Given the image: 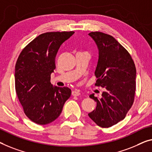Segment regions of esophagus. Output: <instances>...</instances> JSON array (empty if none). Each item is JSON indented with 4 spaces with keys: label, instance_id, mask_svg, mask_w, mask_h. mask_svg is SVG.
Listing matches in <instances>:
<instances>
[{
    "label": "esophagus",
    "instance_id": "34e87169",
    "mask_svg": "<svg viewBox=\"0 0 152 152\" xmlns=\"http://www.w3.org/2000/svg\"><path fill=\"white\" fill-rule=\"evenodd\" d=\"M72 94L73 96H79L80 95V93L79 91L76 90V91H73L72 93Z\"/></svg>",
    "mask_w": 152,
    "mask_h": 152
}]
</instances>
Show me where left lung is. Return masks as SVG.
I'll return each instance as SVG.
<instances>
[{
    "mask_svg": "<svg viewBox=\"0 0 152 152\" xmlns=\"http://www.w3.org/2000/svg\"><path fill=\"white\" fill-rule=\"evenodd\" d=\"M89 35L99 50L95 85L106 91L101 98L90 95L97 106L88 115L98 126L109 128L125 118L134 103L136 67L128 51L113 36L99 31Z\"/></svg>",
    "mask_w": 152,
    "mask_h": 152,
    "instance_id": "left-lung-1",
    "label": "left lung"
}]
</instances>
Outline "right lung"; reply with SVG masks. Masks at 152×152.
Here are the masks:
<instances>
[{
	"label": "right lung",
	"instance_id": "add662e5",
	"mask_svg": "<svg viewBox=\"0 0 152 152\" xmlns=\"http://www.w3.org/2000/svg\"><path fill=\"white\" fill-rule=\"evenodd\" d=\"M74 31L41 34L24 47L15 64V87L24 113L34 123L46 125L58 118L71 96L68 87H53L50 75L55 57Z\"/></svg>",
	"mask_w": 152,
	"mask_h": 152
}]
</instances>
